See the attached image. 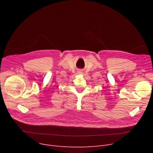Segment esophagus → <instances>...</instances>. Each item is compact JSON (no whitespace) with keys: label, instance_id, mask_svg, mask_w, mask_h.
<instances>
[{"label":"esophagus","instance_id":"esophagus-1","mask_svg":"<svg viewBox=\"0 0 153 153\" xmlns=\"http://www.w3.org/2000/svg\"><path fill=\"white\" fill-rule=\"evenodd\" d=\"M78 74H82V72L79 71V72H78Z\"/></svg>","mask_w":153,"mask_h":153}]
</instances>
